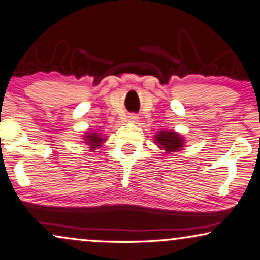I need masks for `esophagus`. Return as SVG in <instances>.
Returning <instances> with one entry per match:
<instances>
[{"mask_svg": "<svg viewBox=\"0 0 260 260\" xmlns=\"http://www.w3.org/2000/svg\"><path fill=\"white\" fill-rule=\"evenodd\" d=\"M128 120H129L131 122H136V121L138 120V117L136 116V115H129V116H128Z\"/></svg>", "mask_w": 260, "mask_h": 260, "instance_id": "1", "label": "esophagus"}]
</instances>
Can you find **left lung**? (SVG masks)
I'll return each instance as SVG.
<instances>
[{"mask_svg": "<svg viewBox=\"0 0 260 260\" xmlns=\"http://www.w3.org/2000/svg\"><path fill=\"white\" fill-rule=\"evenodd\" d=\"M154 143L159 149H164L167 154L181 150L185 145V139L174 131H159L154 136Z\"/></svg>", "mask_w": 260, "mask_h": 260, "instance_id": "1", "label": "left lung"}]
</instances>
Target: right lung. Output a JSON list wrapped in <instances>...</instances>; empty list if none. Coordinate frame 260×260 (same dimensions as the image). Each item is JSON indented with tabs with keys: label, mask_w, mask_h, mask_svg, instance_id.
<instances>
[{
	"label": "right lung",
	"mask_w": 260,
	"mask_h": 260,
	"mask_svg": "<svg viewBox=\"0 0 260 260\" xmlns=\"http://www.w3.org/2000/svg\"><path fill=\"white\" fill-rule=\"evenodd\" d=\"M84 143H86L88 146H90V150L93 151L96 149H100L102 146V143L107 140L106 137H102L101 134L94 133V132H87L86 134H84Z\"/></svg>",
	"instance_id": "right-lung-1"
}]
</instances>
